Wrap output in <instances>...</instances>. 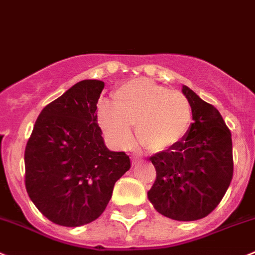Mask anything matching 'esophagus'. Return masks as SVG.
I'll use <instances>...</instances> for the list:
<instances>
[{"label": "esophagus", "mask_w": 255, "mask_h": 255, "mask_svg": "<svg viewBox=\"0 0 255 255\" xmlns=\"http://www.w3.org/2000/svg\"><path fill=\"white\" fill-rule=\"evenodd\" d=\"M138 160H139V158H138V157H135V155H133V157H132V164H133V165H134V164H137V162H138Z\"/></svg>", "instance_id": "esophagus-1"}]
</instances>
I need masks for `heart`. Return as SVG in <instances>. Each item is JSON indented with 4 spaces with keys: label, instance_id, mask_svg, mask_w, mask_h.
Wrapping results in <instances>:
<instances>
[{
    "label": "heart",
    "instance_id": "obj_1",
    "mask_svg": "<svg viewBox=\"0 0 255 255\" xmlns=\"http://www.w3.org/2000/svg\"><path fill=\"white\" fill-rule=\"evenodd\" d=\"M98 123L116 147H126L135 138L145 150L160 153L172 149L189 129L192 108L179 92L169 91L147 78L128 81L113 93V107L101 103Z\"/></svg>",
    "mask_w": 255,
    "mask_h": 255
}]
</instances>
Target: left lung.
<instances>
[{
    "instance_id": "left-lung-1",
    "label": "left lung",
    "mask_w": 255,
    "mask_h": 255,
    "mask_svg": "<svg viewBox=\"0 0 255 255\" xmlns=\"http://www.w3.org/2000/svg\"><path fill=\"white\" fill-rule=\"evenodd\" d=\"M193 123L172 149L149 158L157 172L148 199L162 216L198 221L216 209L233 177L231 130L214 106L183 86Z\"/></svg>"
}]
</instances>
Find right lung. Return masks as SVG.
Here are the masks:
<instances>
[{
    "label": "right lung",
    "instance_id": "right-lung-1",
    "mask_svg": "<svg viewBox=\"0 0 255 255\" xmlns=\"http://www.w3.org/2000/svg\"><path fill=\"white\" fill-rule=\"evenodd\" d=\"M105 83L85 80L42 110L24 150V183L39 212L81 227L105 212L115 183L130 168L125 152L105 144L97 102Z\"/></svg>",
    "mask_w": 255,
    "mask_h": 255
}]
</instances>
